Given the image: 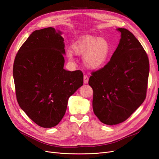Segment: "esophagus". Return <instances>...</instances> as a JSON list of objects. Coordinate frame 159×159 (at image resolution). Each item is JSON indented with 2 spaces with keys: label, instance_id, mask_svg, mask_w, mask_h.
<instances>
[{
  "label": "esophagus",
  "instance_id": "34e87169",
  "mask_svg": "<svg viewBox=\"0 0 159 159\" xmlns=\"http://www.w3.org/2000/svg\"><path fill=\"white\" fill-rule=\"evenodd\" d=\"M88 81H89V78H88V76H87V75H84V83L85 84H88Z\"/></svg>",
  "mask_w": 159,
  "mask_h": 159
}]
</instances>
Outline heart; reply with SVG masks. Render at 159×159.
I'll list each match as a JSON object with an SVG mask.
<instances>
[{
  "mask_svg": "<svg viewBox=\"0 0 159 159\" xmlns=\"http://www.w3.org/2000/svg\"><path fill=\"white\" fill-rule=\"evenodd\" d=\"M111 50V46L107 40L93 36H84L72 46V51L75 55L83 56V64L89 70H98L104 66ZM73 53L68 52V58L71 61L75 60Z\"/></svg>",
  "mask_w": 159,
  "mask_h": 159,
  "instance_id": "1",
  "label": "heart"
}]
</instances>
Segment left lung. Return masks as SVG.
Returning <instances> with one entry per match:
<instances>
[{
    "instance_id": "obj_1",
    "label": "left lung",
    "mask_w": 159,
    "mask_h": 159,
    "mask_svg": "<svg viewBox=\"0 0 159 159\" xmlns=\"http://www.w3.org/2000/svg\"><path fill=\"white\" fill-rule=\"evenodd\" d=\"M121 39L110 61L91 74L93 109L101 122L114 125L125 121L146 98L149 61L146 52L133 34L117 28Z\"/></svg>"
}]
</instances>
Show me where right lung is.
<instances>
[{
    "mask_svg": "<svg viewBox=\"0 0 159 159\" xmlns=\"http://www.w3.org/2000/svg\"><path fill=\"white\" fill-rule=\"evenodd\" d=\"M61 34L52 27L34 31L14 61L19 106L34 122L44 128L60 122L69 98L84 84L81 71L64 69L66 52Z\"/></svg>",
    "mask_w": 159,
    "mask_h": 159,
    "instance_id": "right-lung-1",
    "label": "right lung"
}]
</instances>
